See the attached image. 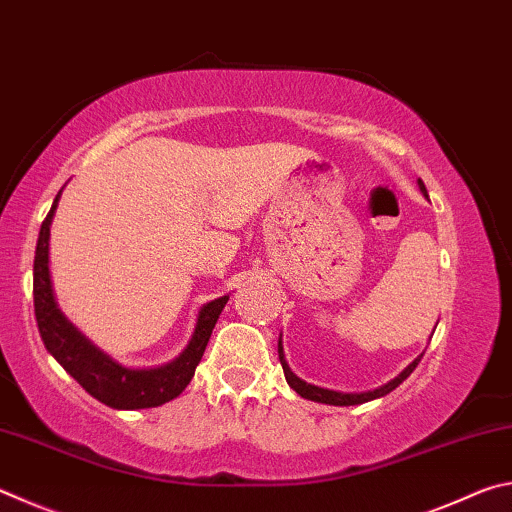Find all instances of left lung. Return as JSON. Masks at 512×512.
Returning a JSON list of instances; mask_svg holds the SVG:
<instances>
[{
  "instance_id": "8db88e82",
  "label": "left lung",
  "mask_w": 512,
  "mask_h": 512,
  "mask_svg": "<svg viewBox=\"0 0 512 512\" xmlns=\"http://www.w3.org/2000/svg\"><path fill=\"white\" fill-rule=\"evenodd\" d=\"M420 185V192L427 196V187H424L422 180H418ZM277 354H280V363H282V370H284V377H287V384L296 391L300 397H305V400H311V402H320V404H332V406H354V404H363V402H370V400H377V397H384L391 391H395L397 386L402 384V381L411 375V372L415 370V366H418L422 354L418 359H413L409 366H406L400 375H397L395 379L388 381V384L375 388V391H366V393H339V391H329V388H320V386H314V384H307V381H302L300 377H296L289 368V363L284 361V350H282V339L277 341Z\"/></svg>"
}]
</instances>
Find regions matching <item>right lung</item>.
I'll list each match as a JSON object with an SVG mask.
<instances>
[{
	"label": "right lung",
	"mask_w": 512,
	"mask_h": 512,
	"mask_svg": "<svg viewBox=\"0 0 512 512\" xmlns=\"http://www.w3.org/2000/svg\"><path fill=\"white\" fill-rule=\"evenodd\" d=\"M60 192L54 205H51L47 219L42 221L36 259H33V307H36V320L45 348L94 400L103 402L110 409H153V406L173 400L192 381L216 320H219L230 296L216 298L201 307L192 339H189L187 348L180 352V357L171 363L142 370L119 366L117 361L103 354L97 345H92L79 329L69 323L54 300L49 277V225L54 219Z\"/></svg>",
	"instance_id": "add662e5"
}]
</instances>
